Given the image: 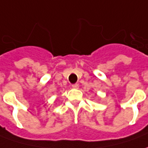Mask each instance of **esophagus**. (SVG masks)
<instances>
[{"instance_id": "obj_1", "label": "esophagus", "mask_w": 148, "mask_h": 148, "mask_svg": "<svg viewBox=\"0 0 148 148\" xmlns=\"http://www.w3.org/2000/svg\"><path fill=\"white\" fill-rule=\"evenodd\" d=\"M71 87L73 89H78L79 88V85L78 84H74V85L71 86Z\"/></svg>"}]
</instances>
